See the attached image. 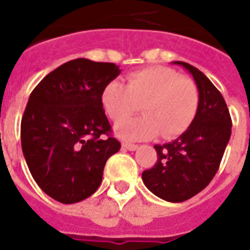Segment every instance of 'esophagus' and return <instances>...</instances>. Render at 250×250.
<instances>
[{"label":"esophagus","instance_id":"esophagus-1","mask_svg":"<svg viewBox=\"0 0 250 250\" xmlns=\"http://www.w3.org/2000/svg\"><path fill=\"white\" fill-rule=\"evenodd\" d=\"M122 146H123V149H127V150H129V152H133V150H136V149L139 148V145L129 144V143H123V144H122Z\"/></svg>","mask_w":250,"mask_h":250}]
</instances>
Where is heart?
<instances>
[{
  "label": "heart",
  "mask_w": 250,
  "mask_h": 250,
  "mask_svg": "<svg viewBox=\"0 0 250 250\" xmlns=\"http://www.w3.org/2000/svg\"><path fill=\"white\" fill-rule=\"evenodd\" d=\"M101 104L106 115L118 123L140 108L143 117L121 122L115 132L123 140L180 136L197 117L200 89L189 78L172 68L152 66L131 72L127 84L111 80L102 88Z\"/></svg>",
  "instance_id": "1"
}]
</instances>
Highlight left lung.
Here are the masks:
<instances>
[{"mask_svg":"<svg viewBox=\"0 0 250 250\" xmlns=\"http://www.w3.org/2000/svg\"><path fill=\"white\" fill-rule=\"evenodd\" d=\"M174 63L193 76L200 89V109L189 128L178 139L154 145L158 160L143 172V182L165 201L183 202L200 193L217 174L232 122L221 92L198 68L180 61Z\"/></svg>","mask_w":250,"mask_h":250,"instance_id":"obj_1","label":"left lung"}]
</instances>
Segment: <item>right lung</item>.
<instances>
[{
	"mask_svg": "<svg viewBox=\"0 0 250 250\" xmlns=\"http://www.w3.org/2000/svg\"><path fill=\"white\" fill-rule=\"evenodd\" d=\"M121 74L117 64L78 58L45 76L21 118V150L35 182L62 204L97 190L109 157L121 149L101 104L102 88Z\"/></svg>",
	"mask_w": 250,
	"mask_h": 250,
	"instance_id": "1",
	"label": "right lung"
}]
</instances>
